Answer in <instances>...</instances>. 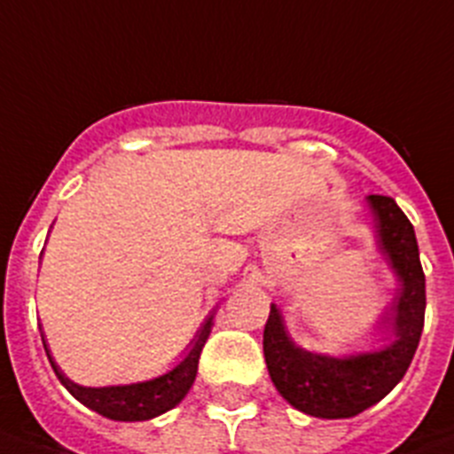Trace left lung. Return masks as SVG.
I'll list each match as a JSON object with an SVG mask.
<instances>
[{
	"instance_id": "left-lung-1",
	"label": "left lung",
	"mask_w": 454,
	"mask_h": 454,
	"mask_svg": "<svg viewBox=\"0 0 454 454\" xmlns=\"http://www.w3.org/2000/svg\"><path fill=\"white\" fill-rule=\"evenodd\" d=\"M378 252L398 281V293L378 319L382 338L372 351L328 356L309 351L290 338L284 315L270 306L263 356L274 387L294 410L317 419H351L376 405L405 376L426 319L423 274L414 227L387 195H367Z\"/></svg>"
}]
</instances>
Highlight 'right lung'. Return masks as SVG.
<instances>
[{"label":"right lung","mask_w":454,"mask_h":454,"mask_svg":"<svg viewBox=\"0 0 454 454\" xmlns=\"http://www.w3.org/2000/svg\"><path fill=\"white\" fill-rule=\"evenodd\" d=\"M211 326H214V315L205 319L198 335L191 340L189 353L182 357L176 367L168 369L161 376L151 378V380L130 382V385H107V387H85V385L69 380L53 360L51 351H49L43 326H40V333H43L44 351H47L49 363H51L58 380L65 385L67 392L72 394L76 401H81L90 410L98 411L101 417L112 419V421H148V419L160 417L164 411L180 405L182 398L189 394L195 373H198L200 353H202V347L209 340Z\"/></svg>","instance_id":"right-lung-1"}]
</instances>
